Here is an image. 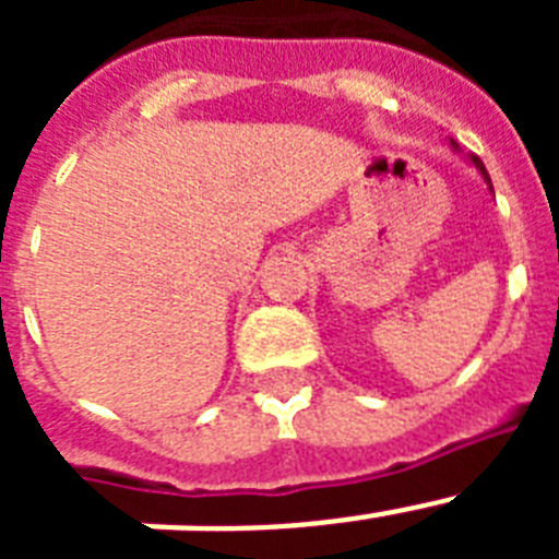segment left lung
I'll use <instances>...</instances> for the list:
<instances>
[{
  "mask_svg": "<svg viewBox=\"0 0 559 559\" xmlns=\"http://www.w3.org/2000/svg\"><path fill=\"white\" fill-rule=\"evenodd\" d=\"M471 162H473V165L478 167V173H481V176H484V181H487V185H490V173L484 170V162L478 159V156H471ZM490 190H492V185H490Z\"/></svg>",
  "mask_w": 559,
  "mask_h": 559,
  "instance_id": "obj_1",
  "label": "left lung"
}]
</instances>
